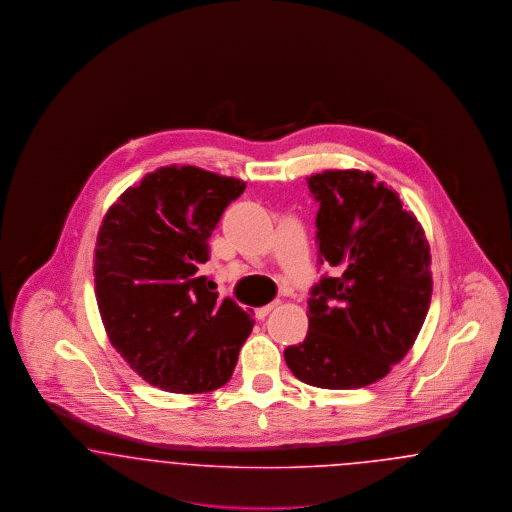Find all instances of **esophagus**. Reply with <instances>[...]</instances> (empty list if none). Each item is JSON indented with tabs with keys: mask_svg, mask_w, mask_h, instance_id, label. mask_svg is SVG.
<instances>
[{
	"mask_svg": "<svg viewBox=\"0 0 512 512\" xmlns=\"http://www.w3.org/2000/svg\"><path fill=\"white\" fill-rule=\"evenodd\" d=\"M278 305V301H274V303H268L265 307H259V309H255V317L259 318V320H263V318L267 317L268 313L274 309Z\"/></svg>",
	"mask_w": 512,
	"mask_h": 512,
	"instance_id": "obj_1",
	"label": "esophagus"
}]
</instances>
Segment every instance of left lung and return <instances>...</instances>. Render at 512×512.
Listing matches in <instances>:
<instances>
[{"instance_id": "left-lung-1", "label": "left lung", "mask_w": 512, "mask_h": 512, "mask_svg": "<svg viewBox=\"0 0 512 512\" xmlns=\"http://www.w3.org/2000/svg\"><path fill=\"white\" fill-rule=\"evenodd\" d=\"M320 209V263L334 276L309 297V332L284 351L293 376L324 390L365 388L413 347L432 299V255L422 224L372 172L307 178Z\"/></svg>"}]
</instances>
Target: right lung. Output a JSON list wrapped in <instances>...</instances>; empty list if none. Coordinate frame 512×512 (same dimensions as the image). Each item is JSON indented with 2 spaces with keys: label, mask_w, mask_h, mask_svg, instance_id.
I'll use <instances>...</instances> for the list:
<instances>
[{
  "label": "right lung",
  "mask_w": 512,
  "mask_h": 512,
  "mask_svg": "<svg viewBox=\"0 0 512 512\" xmlns=\"http://www.w3.org/2000/svg\"><path fill=\"white\" fill-rule=\"evenodd\" d=\"M244 180L192 165L147 172L105 213L94 251L99 315L147 384L171 393L224 386L255 320L199 276L207 240Z\"/></svg>",
  "instance_id": "add662e5"
}]
</instances>
